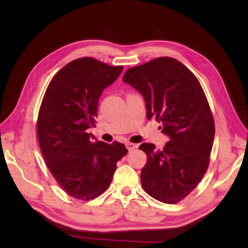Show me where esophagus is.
I'll use <instances>...</instances> for the list:
<instances>
[{
  "instance_id": "34e87169",
  "label": "esophagus",
  "mask_w": 248,
  "mask_h": 248,
  "mask_svg": "<svg viewBox=\"0 0 248 248\" xmlns=\"http://www.w3.org/2000/svg\"><path fill=\"white\" fill-rule=\"evenodd\" d=\"M125 146H126V148H127V150H128V151H131V150H133V149H135V148L137 147V145H136V144L131 143V142H127V143L125 144Z\"/></svg>"
}]
</instances>
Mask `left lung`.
<instances>
[{
  "label": "left lung",
  "mask_w": 248,
  "mask_h": 248,
  "mask_svg": "<svg viewBox=\"0 0 248 248\" xmlns=\"http://www.w3.org/2000/svg\"><path fill=\"white\" fill-rule=\"evenodd\" d=\"M123 80L144 97L147 119L162 124L170 141L162 150L143 143L147 162L141 185L156 200L174 204L201 182L210 163L215 124L206 95L196 77L178 60L156 58L128 68Z\"/></svg>",
  "instance_id": "1"
}]
</instances>
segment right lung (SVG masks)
Segmentation results:
<instances>
[{
	"label": "right lung",
	"mask_w": 248,
	"mask_h": 248,
	"mask_svg": "<svg viewBox=\"0 0 248 248\" xmlns=\"http://www.w3.org/2000/svg\"><path fill=\"white\" fill-rule=\"evenodd\" d=\"M91 57L62 67L44 94L36 123L39 146L58 185L76 199L88 201L107 190L117 163L128 152L124 144L93 141L103 90L123 70Z\"/></svg>",
	"instance_id": "obj_1"
}]
</instances>
